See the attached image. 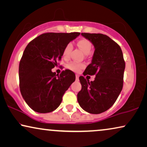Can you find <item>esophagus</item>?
Wrapping results in <instances>:
<instances>
[{
    "mask_svg": "<svg viewBox=\"0 0 147 147\" xmlns=\"http://www.w3.org/2000/svg\"><path fill=\"white\" fill-rule=\"evenodd\" d=\"M79 76L78 75H76V80H77V81L79 80Z\"/></svg>",
    "mask_w": 147,
    "mask_h": 147,
    "instance_id": "esophagus-1",
    "label": "esophagus"
}]
</instances>
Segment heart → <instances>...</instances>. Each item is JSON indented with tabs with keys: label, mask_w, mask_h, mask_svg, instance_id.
<instances>
[{
	"label": "heart",
	"mask_w": 147,
	"mask_h": 147,
	"mask_svg": "<svg viewBox=\"0 0 147 147\" xmlns=\"http://www.w3.org/2000/svg\"><path fill=\"white\" fill-rule=\"evenodd\" d=\"M78 46L81 49L82 51L85 54H88L91 52L92 48V44L89 40H87V39H81L77 43ZM72 44H68L66 46L63 50V57L64 58H68L70 55V51L72 50ZM85 67V65L83 64L78 63L76 62H71L67 64V68L68 69L72 70L74 72H79L82 68Z\"/></svg>",
	"instance_id": "b5f03b06"
}]
</instances>
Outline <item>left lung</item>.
<instances>
[{
    "mask_svg": "<svg viewBox=\"0 0 147 147\" xmlns=\"http://www.w3.org/2000/svg\"><path fill=\"white\" fill-rule=\"evenodd\" d=\"M95 48L91 63L87 66L84 76L95 75L89 82L79 77L81 90L77 100L81 108L93 114H98L113 105L123 87L125 62L119 45L106 35L81 33Z\"/></svg>",
    "mask_w": 147,
    "mask_h": 147,
    "instance_id": "obj_1",
    "label": "left lung"
}]
</instances>
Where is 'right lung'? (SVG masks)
Wrapping results in <instances>:
<instances>
[{
	"label": "right lung",
	"instance_id": "add662e5",
	"mask_svg": "<svg viewBox=\"0 0 147 147\" xmlns=\"http://www.w3.org/2000/svg\"><path fill=\"white\" fill-rule=\"evenodd\" d=\"M79 35L78 32L46 33L25 48L19 66V86L23 98L34 111L45 113L55 110L75 81L71 70H63L59 76L52 69L61 59L66 45Z\"/></svg>",
	"mask_w": 147,
	"mask_h": 147
}]
</instances>
